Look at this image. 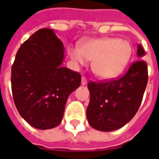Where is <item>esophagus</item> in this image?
<instances>
[{
	"label": "esophagus",
	"instance_id": "34e87169",
	"mask_svg": "<svg viewBox=\"0 0 159 159\" xmlns=\"http://www.w3.org/2000/svg\"><path fill=\"white\" fill-rule=\"evenodd\" d=\"M87 78L85 76H82V81H81V83H82V85H86L87 84Z\"/></svg>",
	"mask_w": 159,
	"mask_h": 159
}]
</instances>
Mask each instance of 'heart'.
<instances>
[{"label": "heart", "mask_w": 159, "mask_h": 159, "mask_svg": "<svg viewBox=\"0 0 159 159\" xmlns=\"http://www.w3.org/2000/svg\"><path fill=\"white\" fill-rule=\"evenodd\" d=\"M68 52L76 66H85L92 60L93 73L102 79L119 75L132 55V47L128 41L117 38L91 39L80 43L79 48L70 47Z\"/></svg>", "instance_id": "b5f03b06"}]
</instances>
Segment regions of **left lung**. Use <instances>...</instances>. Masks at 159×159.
<instances>
[{"label":"left lung","mask_w":159,"mask_h":159,"mask_svg":"<svg viewBox=\"0 0 159 159\" xmlns=\"http://www.w3.org/2000/svg\"><path fill=\"white\" fill-rule=\"evenodd\" d=\"M145 51L138 45L137 57ZM148 80L147 65L139 59L130 66L126 74L118 79L89 82L90 101L87 118L90 126L104 132L123 127L132 119L140 107Z\"/></svg>","instance_id":"8db88e82"}]
</instances>
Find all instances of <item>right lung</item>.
Listing matches in <instances>:
<instances>
[{
  "label": "right lung",
  "instance_id": "add662e5",
  "mask_svg": "<svg viewBox=\"0 0 159 159\" xmlns=\"http://www.w3.org/2000/svg\"><path fill=\"white\" fill-rule=\"evenodd\" d=\"M64 49L53 30H38L20 46L12 66L16 108L38 129L61 123L68 96L81 84L79 73L62 66Z\"/></svg>",
  "mask_w": 159,
  "mask_h": 159
}]
</instances>
